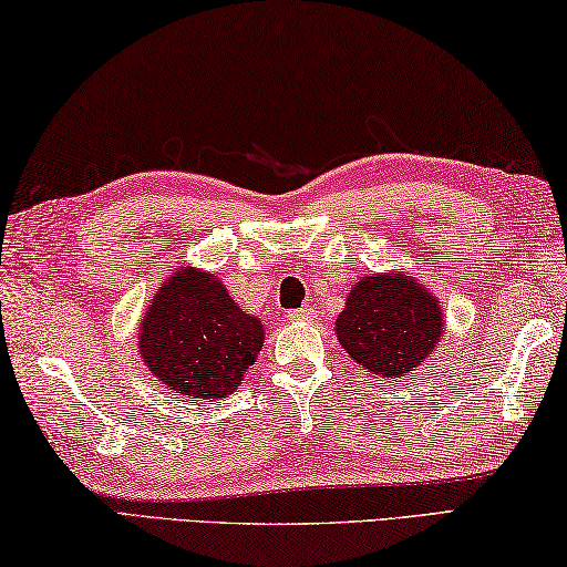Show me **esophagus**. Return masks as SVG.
Here are the masks:
<instances>
[{
  "label": "esophagus",
  "mask_w": 567,
  "mask_h": 567,
  "mask_svg": "<svg viewBox=\"0 0 567 567\" xmlns=\"http://www.w3.org/2000/svg\"><path fill=\"white\" fill-rule=\"evenodd\" d=\"M289 319H291V321H309V319H313V309H309V306H306V309L291 311Z\"/></svg>",
  "instance_id": "34e87169"
}]
</instances>
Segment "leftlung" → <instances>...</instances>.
<instances>
[{
  "mask_svg": "<svg viewBox=\"0 0 567 567\" xmlns=\"http://www.w3.org/2000/svg\"><path fill=\"white\" fill-rule=\"evenodd\" d=\"M351 359L379 379H401L429 359L443 333L441 301L411 276H363L336 319Z\"/></svg>",
  "mask_w": 567,
  "mask_h": 567,
  "instance_id": "left-lung-1",
  "label": "left lung"
}]
</instances>
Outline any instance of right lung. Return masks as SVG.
<instances>
[{"label":"right lung","mask_w":567,"mask_h":567,"mask_svg":"<svg viewBox=\"0 0 567 567\" xmlns=\"http://www.w3.org/2000/svg\"><path fill=\"white\" fill-rule=\"evenodd\" d=\"M146 369L174 393L226 399L264 343V326L238 309L212 274L182 268L148 303L138 326Z\"/></svg>","instance_id":"right-lung-1"}]
</instances>
